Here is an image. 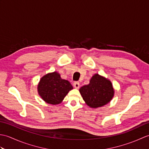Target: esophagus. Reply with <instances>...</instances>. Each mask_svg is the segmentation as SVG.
<instances>
[{"instance_id":"1","label":"esophagus","mask_w":149,"mask_h":149,"mask_svg":"<svg viewBox=\"0 0 149 149\" xmlns=\"http://www.w3.org/2000/svg\"><path fill=\"white\" fill-rule=\"evenodd\" d=\"M79 82H74V86L75 87V88H76V89H78L79 88Z\"/></svg>"}]
</instances>
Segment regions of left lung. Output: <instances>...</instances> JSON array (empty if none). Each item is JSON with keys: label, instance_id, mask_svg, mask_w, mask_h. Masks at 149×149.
Instances as JSON below:
<instances>
[{"label": "left lung", "instance_id": "8db88e82", "mask_svg": "<svg viewBox=\"0 0 149 149\" xmlns=\"http://www.w3.org/2000/svg\"><path fill=\"white\" fill-rule=\"evenodd\" d=\"M85 103L91 108H98L108 104L115 94L111 82L98 74L91 77L88 84L79 89Z\"/></svg>", "mask_w": 149, "mask_h": 149}]
</instances>
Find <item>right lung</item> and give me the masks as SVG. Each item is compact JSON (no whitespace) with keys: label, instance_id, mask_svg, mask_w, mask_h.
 I'll return each instance as SVG.
<instances>
[{"label":"right lung","instance_id":"obj_1","mask_svg":"<svg viewBox=\"0 0 149 149\" xmlns=\"http://www.w3.org/2000/svg\"><path fill=\"white\" fill-rule=\"evenodd\" d=\"M38 93L47 104L57 105L64 99L73 86L67 80L61 77L58 72L48 73L40 79L38 84Z\"/></svg>","mask_w":149,"mask_h":149}]
</instances>
